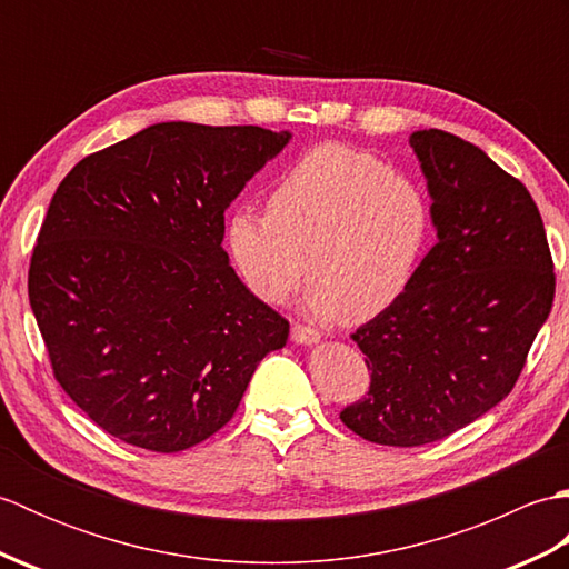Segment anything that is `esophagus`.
<instances>
[{
  "label": "esophagus",
  "mask_w": 569,
  "mask_h": 569,
  "mask_svg": "<svg viewBox=\"0 0 569 569\" xmlns=\"http://www.w3.org/2000/svg\"><path fill=\"white\" fill-rule=\"evenodd\" d=\"M291 340L296 342V345H316L318 340H320V335L316 332V330H310V328H306V325H293L291 328Z\"/></svg>",
  "instance_id": "1"
}]
</instances>
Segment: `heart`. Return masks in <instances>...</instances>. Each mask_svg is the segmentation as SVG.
I'll return each instance as SVG.
<instances>
[{"mask_svg": "<svg viewBox=\"0 0 569 569\" xmlns=\"http://www.w3.org/2000/svg\"><path fill=\"white\" fill-rule=\"evenodd\" d=\"M435 212L416 178L342 143L308 151L276 180L269 212L227 217V249L266 303L312 278L306 306L320 320L365 322L391 308L432 244Z\"/></svg>", "mask_w": 569, "mask_h": 569, "instance_id": "1", "label": "heart"}]
</instances>
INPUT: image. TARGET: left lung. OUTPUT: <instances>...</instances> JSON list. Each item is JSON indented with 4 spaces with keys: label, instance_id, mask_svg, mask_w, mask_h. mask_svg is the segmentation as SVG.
Listing matches in <instances>:
<instances>
[{
    "label": "left lung",
    "instance_id": "obj_1",
    "mask_svg": "<svg viewBox=\"0 0 569 569\" xmlns=\"http://www.w3.org/2000/svg\"><path fill=\"white\" fill-rule=\"evenodd\" d=\"M408 141L438 244L413 286L352 335L371 383L340 413L359 438L393 447L442 440L503 401L555 298L546 227L521 180L442 129Z\"/></svg>",
    "mask_w": 569,
    "mask_h": 569
}]
</instances>
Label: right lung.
Instances as JSON below:
<instances>
[{
  "mask_svg": "<svg viewBox=\"0 0 569 569\" xmlns=\"http://www.w3.org/2000/svg\"><path fill=\"white\" fill-rule=\"evenodd\" d=\"M291 141L261 127L151 124L82 159L48 204L29 300L53 377L127 445L180 452L244 396L288 320L239 281L224 210Z\"/></svg>",
  "mask_w": 569,
  "mask_h": 569,
  "instance_id": "right-lung-1",
  "label": "right lung"
}]
</instances>
